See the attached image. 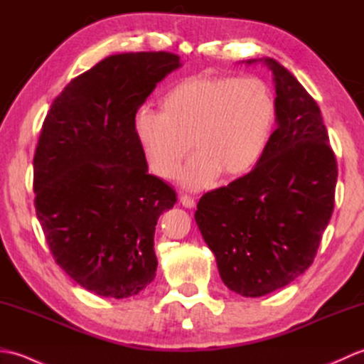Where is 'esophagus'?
<instances>
[{"instance_id":"34e87169","label":"esophagus","mask_w":364,"mask_h":364,"mask_svg":"<svg viewBox=\"0 0 364 364\" xmlns=\"http://www.w3.org/2000/svg\"><path fill=\"white\" fill-rule=\"evenodd\" d=\"M180 203H181L184 208H188V210H191V208L196 206V200L192 198V197H188V196H181V197H180Z\"/></svg>"}]
</instances>
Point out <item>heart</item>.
Here are the masks:
<instances>
[{
    "instance_id": "b5f03b06",
    "label": "heart",
    "mask_w": 364,
    "mask_h": 364,
    "mask_svg": "<svg viewBox=\"0 0 364 364\" xmlns=\"http://www.w3.org/2000/svg\"><path fill=\"white\" fill-rule=\"evenodd\" d=\"M272 87L257 76H192L162 98V111L137 109L133 129L154 173L172 178L192 145L198 151L180 175L186 189L237 178L257 167L277 125ZM193 142L191 143L190 141Z\"/></svg>"
}]
</instances>
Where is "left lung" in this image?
Segmentation results:
<instances>
[{"label": "left lung", "mask_w": 364, "mask_h": 364, "mask_svg": "<svg viewBox=\"0 0 364 364\" xmlns=\"http://www.w3.org/2000/svg\"><path fill=\"white\" fill-rule=\"evenodd\" d=\"M278 119L250 173L200 198L196 222L222 282L244 297L289 284L311 266L335 206L338 167L313 97L270 58Z\"/></svg>", "instance_id": "1"}]
</instances>
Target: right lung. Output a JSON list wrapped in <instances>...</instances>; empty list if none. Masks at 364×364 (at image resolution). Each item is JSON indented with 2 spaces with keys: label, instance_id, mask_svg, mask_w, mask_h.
<instances>
[{
  "label": "right lung",
  "instance_id": "add662e5",
  "mask_svg": "<svg viewBox=\"0 0 364 364\" xmlns=\"http://www.w3.org/2000/svg\"><path fill=\"white\" fill-rule=\"evenodd\" d=\"M180 67L166 51L107 56L68 82L45 117L34 154L37 219L58 264L97 296H136L156 275L154 230L176 194L149 173L133 119Z\"/></svg>",
  "mask_w": 364,
  "mask_h": 364
}]
</instances>
